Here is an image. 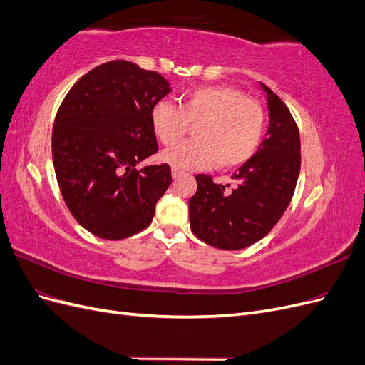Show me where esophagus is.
Here are the masks:
<instances>
[{"label": "esophagus", "mask_w": 365, "mask_h": 365, "mask_svg": "<svg viewBox=\"0 0 365 365\" xmlns=\"http://www.w3.org/2000/svg\"><path fill=\"white\" fill-rule=\"evenodd\" d=\"M181 173H182V172L178 170V169H175V168L172 169V176H173V178H178V176H180Z\"/></svg>", "instance_id": "obj_1"}]
</instances>
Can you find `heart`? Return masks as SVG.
<instances>
[{
	"mask_svg": "<svg viewBox=\"0 0 365 365\" xmlns=\"http://www.w3.org/2000/svg\"><path fill=\"white\" fill-rule=\"evenodd\" d=\"M155 135L172 146L193 128L195 140L163 152V161L178 170L202 169L215 161L230 169L248 161L264 132V113L259 102L231 85L196 86L180 97V108L157 102L150 111Z\"/></svg>",
	"mask_w": 365,
	"mask_h": 365,
	"instance_id": "heart-1",
	"label": "heart"
}]
</instances>
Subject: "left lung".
I'll list each match as a JSON object with an SVG mask.
<instances>
[{"label":"left lung","instance_id":"1","mask_svg":"<svg viewBox=\"0 0 365 365\" xmlns=\"http://www.w3.org/2000/svg\"><path fill=\"white\" fill-rule=\"evenodd\" d=\"M269 126L257 152L233 173V187L196 175L189 201L196 237L220 250H242L267 236L288 208L300 173V134L288 106L269 88Z\"/></svg>","mask_w":365,"mask_h":365}]
</instances>
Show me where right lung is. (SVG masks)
I'll return each instance as SVG.
<instances>
[{
  "mask_svg": "<svg viewBox=\"0 0 365 365\" xmlns=\"http://www.w3.org/2000/svg\"><path fill=\"white\" fill-rule=\"evenodd\" d=\"M170 93L157 71L128 61L77 81L54 118L51 152L63 201L94 236L120 240L145 230L172 182L169 164H137L158 150L153 105Z\"/></svg>",
  "mask_w": 365,
  "mask_h": 365,
  "instance_id": "right-lung-1",
  "label": "right lung"
}]
</instances>
